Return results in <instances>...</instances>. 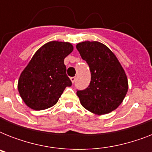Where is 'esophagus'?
Instances as JSON below:
<instances>
[{
  "label": "esophagus",
  "instance_id": "esophagus-1",
  "mask_svg": "<svg viewBox=\"0 0 152 152\" xmlns=\"http://www.w3.org/2000/svg\"><path fill=\"white\" fill-rule=\"evenodd\" d=\"M70 80H71L72 83H73L74 82L76 81V77H75V76H73V77H71V78H70Z\"/></svg>",
  "mask_w": 152,
  "mask_h": 152
}]
</instances>
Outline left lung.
Wrapping results in <instances>:
<instances>
[{
    "label": "left lung",
    "mask_w": 152,
    "mask_h": 152,
    "mask_svg": "<svg viewBox=\"0 0 152 152\" xmlns=\"http://www.w3.org/2000/svg\"><path fill=\"white\" fill-rule=\"evenodd\" d=\"M76 49L91 74L88 88L76 92L81 105L96 115L110 113L120 106L128 92L125 70L116 55L99 42H82Z\"/></svg>",
    "instance_id": "obj_1"
}]
</instances>
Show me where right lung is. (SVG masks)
Here are the masks:
<instances>
[{
    "label": "right lung",
    "mask_w": 152,
    "mask_h": 152,
    "mask_svg": "<svg viewBox=\"0 0 152 152\" xmlns=\"http://www.w3.org/2000/svg\"><path fill=\"white\" fill-rule=\"evenodd\" d=\"M73 50L68 42L51 41L34 53L20 74L18 91L24 103L34 110L54 106L72 82L64 59Z\"/></svg>",
    "instance_id": "add662e5"
}]
</instances>
